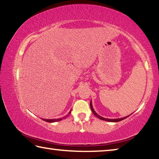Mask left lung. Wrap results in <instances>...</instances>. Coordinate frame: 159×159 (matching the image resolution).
<instances>
[{"instance_id":"1","label":"left lung","mask_w":159,"mask_h":159,"mask_svg":"<svg viewBox=\"0 0 159 159\" xmlns=\"http://www.w3.org/2000/svg\"><path fill=\"white\" fill-rule=\"evenodd\" d=\"M90 108H91V110H92L93 113L94 114V115L95 116L98 117V118H99V119L101 120H105V121H109V122H118V121H120V120H122L123 119H125V118H126L127 117H128L129 116H128L126 117H124V118H116V119H110V118H104L101 116H99L98 114H97L96 111L94 110L93 107V104H92V101H90Z\"/></svg>"}]
</instances>
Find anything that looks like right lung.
Instances as JSON below:
<instances>
[{"instance_id":"add662e5","label":"right lung","mask_w":159,"mask_h":159,"mask_svg":"<svg viewBox=\"0 0 159 159\" xmlns=\"http://www.w3.org/2000/svg\"><path fill=\"white\" fill-rule=\"evenodd\" d=\"M70 113H71V111L69 112V114L66 115L65 116H64L62 118H54V119H44V118H43V120H45V121L46 122H48V123H54V122H57V121H60V120H62V119H64V118H66L67 116H69V115L70 114Z\"/></svg>"}]
</instances>
